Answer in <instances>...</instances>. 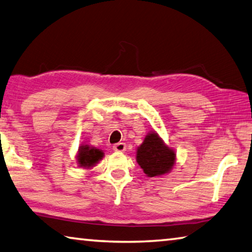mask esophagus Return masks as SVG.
I'll return each instance as SVG.
<instances>
[{
	"label": "esophagus",
	"instance_id": "obj_1",
	"mask_svg": "<svg viewBox=\"0 0 252 252\" xmlns=\"http://www.w3.org/2000/svg\"><path fill=\"white\" fill-rule=\"evenodd\" d=\"M126 143L119 142V143L114 144V146H113V150H114V151H118V152H123V151H126Z\"/></svg>",
	"mask_w": 252,
	"mask_h": 252
}]
</instances>
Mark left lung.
Returning <instances> with one entry per match:
<instances>
[{"instance_id": "1", "label": "left lung", "mask_w": 252, "mask_h": 252, "mask_svg": "<svg viewBox=\"0 0 252 252\" xmlns=\"http://www.w3.org/2000/svg\"><path fill=\"white\" fill-rule=\"evenodd\" d=\"M136 162L148 177L164 176L171 171L176 163V152L164 143L156 131H151L136 149Z\"/></svg>"}]
</instances>
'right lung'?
I'll return each instance as SVG.
<instances>
[{
	"label": "right lung",
	"instance_id": "1",
	"mask_svg": "<svg viewBox=\"0 0 252 252\" xmlns=\"http://www.w3.org/2000/svg\"><path fill=\"white\" fill-rule=\"evenodd\" d=\"M104 157V153L100 149L94 147H90L88 144L79 147L78 155H76V162H78L79 167L84 169H91L102 160Z\"/></svg>",
	"mask_w": 252,
	"mask_h": 252
}]
</instances>
